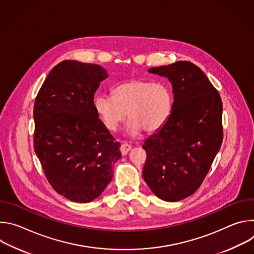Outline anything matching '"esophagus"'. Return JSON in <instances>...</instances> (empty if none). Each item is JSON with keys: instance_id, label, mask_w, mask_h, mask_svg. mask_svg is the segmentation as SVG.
<instances>
[{"instance_id": "1", "label": "esophagus", "mask_w": 254, "mask_h": 254, "mask_svg": "<svg viewBox=\"0 0 254 254\" xmlns=\"http://www.w3.org/2000/svg\"><path fill=\"white\" fill-rule=\"evenodd\" d=\"M130 150H131V146H130V144H128V143H127V142L122 143V146H121V152H122L123 156H126Z\"/></svg>"}]
</instances>
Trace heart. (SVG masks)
Segmentation results:
<instances>
[{
    "mask_svg": "<svg viewBox=\"0 0 254 254\" xmlns=\"http://www.w3.org/2000/svg\"><path fill=\"white\" fill-rule=\"evenodd\" d=\"M114 97L98 94L94 98V108L105 125L116 130L127 117L125 132L136 136L144 129L154 132L161 129L171 118L174 95L171 85L166 81L131 79L117 85Z\"/></svg>",
    "mask_w": 254,
    "mask_h": 254,
    "instance_id": "obj_1",
    "label": "heart"
}]
</instances>
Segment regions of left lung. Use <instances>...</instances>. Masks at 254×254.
Returning a JSON list of instances; mask_svg holds the SVG:
<instances>
[{
	"instance_id": "left-lung-1",
	"label": "left lung",
	"mask_w": 254,
	"mask_h": 254,
	"mask_svg": "<svg viewBox=\"0 0 254 254\" xmlns=\"http://www.w3.org/2000/svg\"><path fill=\"white\" fill-rule=\"evenodd\" d=\"M168 78L174 103L168 123L142 148L147 152L142 177L160 199L177 202L202 184L222 139V101L204 72L189 61L152 67Z\"/></svg>"
}]
</instances>
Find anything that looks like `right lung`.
<instances>
[{
    "label": "right lung",
    "mask_w": 254,
    "mask_h": 254,
    "mask_svg": "<svg viewBox=\"0 0 254 254\" xmlns=\"http://www.w3.org/2000/svg\"><path fill=\"white\" fill-rule=\"evenodd\" d=\"M107 77L97 64L64 60L49 72L35 100V153L52 188L70 201L99 197L122 157L121 143L94 108V93Z\"/></svg>",
    "instance_id": "add662e5"
}]
</instances>
